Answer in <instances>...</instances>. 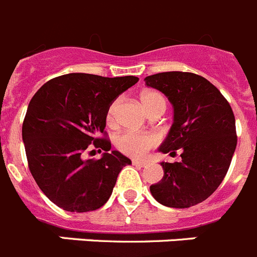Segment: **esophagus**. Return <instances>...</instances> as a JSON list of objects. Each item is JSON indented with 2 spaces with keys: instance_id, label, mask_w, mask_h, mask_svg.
Listing matches in <instances>:
<instances>
[{
  "instance_id": "1",
  "label": "esophagus",
  "mask_w": 257,
  "mask_h": 257,
  "mask_svg": "<svg viewBox=\"0 0 257 257\" xmlns=\"http://www.w3.org/2000/svg\"><path fill=\"white\" fill-rule=\"evenodd\" d=\"M133 166L136 167H146L147 166V163L144 162V160H133Z\"/></svg>"
}]
</instances>
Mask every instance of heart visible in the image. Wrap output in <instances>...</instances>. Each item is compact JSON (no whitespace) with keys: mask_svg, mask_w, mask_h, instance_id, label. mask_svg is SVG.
<instances>
[{"mask_svg":"<svg viewBox=\"0 0 257 257\" xmlns=\"http://www.w3.org/2000/svg\"><path fill=\"white\" fill-rule=\"evenodd\" d=\"M141 99L142 106L146 108L147 112L153 111L155 107L164 104L166 106V101L160 93L158 91H144L140 97ZM120 101L115 99L112 103L110 104L108 110H107L106 120L108 124H113L115 122V115L116 108L119 106ZM159 141L158 136L150 135V133H140V132H124L122 135L116 138V146L121 153L125 155L133 156V158H141L144 156L147 151L150 150L151 147L155 146Z\"/></svg>","mask_w":257,"mask_h":257,"instance_id":"obj_1","label":"heart"}]
</instances>
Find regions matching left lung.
I'll list each match as a JSON object with an SVG mask.
<instances>
[{
  "label": "left lung",
  "mask_w": 257,
  "mask_h": 257,
  "mask_svg": "<svg viewBox=\"0 0 257 257\" xmlns=\"http://www.w3.org/2000/svg\"><path fill=\"white\" fill-rule=\"evenodd\" d=\"M147 86L162 91L173 107V122L158 150H181V162H162V181L150 186L156 202L189 208L206 200L224 180L236 147L230 104L207 79L191 72L156 73Z\"/></svg>",
  "instance_id": "obj_1"
}]
</instances>
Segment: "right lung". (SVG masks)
I'll return each instance as SVG.
<instances>
[{"label":"right lung","mask_w":257,"mask_h":257,"mask_svg":"<svg viewBox=\"0 0 257 257\" xmlns=\"http://www.w3.org/2000/svg\"><path fill=\"white\" fill-rule=\"evenodd\" d=\"M137 81L136 76L68 73L44 84L31 99L22 128L30 171L42 193L64 211L101 208L122 167L132 164L98 136L104 135L110 104ZM91 142L106 151L101 160L83 159Z\"/></svg>","instance_id":"obj_1"}]
</instances>
